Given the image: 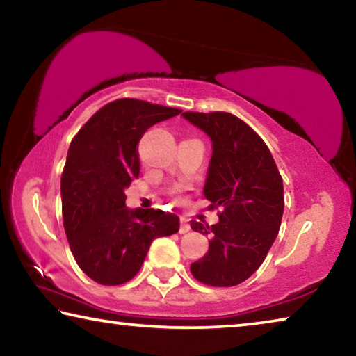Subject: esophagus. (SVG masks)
Returning <instances> with one entry per match:
<instances>
[{"label":"esophagus","mask_w":356,"mask_h":356,"mask_svg":"<svg viewBox=\"0 0 356 356\" xmlns=\"http://www.w3.org/2000/svg\"><path fill=\"white\" fill-rule=\"evenodd\" d=\"M190 229H191V226H190L188 220H186L185 216H180V234H185V232H188Z\"/></svg>","instance_id":"1"}]
</instances>
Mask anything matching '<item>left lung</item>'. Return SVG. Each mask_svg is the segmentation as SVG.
Segmentation results:
<instances>
[{
  "label": "left lung",
  "mask_w": 356,
  "mask_h": 356,
  "mask_svg": "<svg viewBox=\"0 0 356 356\" xmlns=\"http://www.w3.org/2000/svg\"><path fill=\"white\" fill-rule=\"evenodd\" d=\"M212 140L204 196L222 207L220 221L193 231L210 236L209 251L191 264V275L207 286H237L261 267L278 236L284 190L267 144L250 125L225 111L184 113Z\"/></svg>",
  "instance_id": "obj_1"
}]
</instances>
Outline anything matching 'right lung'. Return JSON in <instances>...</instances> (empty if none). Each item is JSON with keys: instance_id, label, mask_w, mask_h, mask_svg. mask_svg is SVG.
<instances>
[{"instance_id": "obj_1", "label": "right lung", "mask_w": 356, "mask_h": 356, "mask_svg": "<svg viewBox=\"0 0 356 356\" xmlns=\"http://www.w3.org/2000/svg\"><path fill=\"white\" fill-rule=\"evenodd\" d=\"M177 108L119 99L94 114L72 140L61 177L65 236L89 278L118 286L140 272L156 237L179 231V216L154 209H129L125 188L140 176L138 147L156 122Z\"/></svg>"}]
</instances>
